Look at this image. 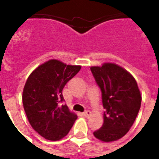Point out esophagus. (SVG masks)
I'll return each mask as SVG.
<instances>
[{"label": "esophagus", "instance_id": "obj_1", "mask_svg": "<svg viewBox=\"0 0 159 159\" xmlns=\"http://www.w3.org/2000/svg\"><path fill=\"white\" fill-rule=\"evenodd\" d=\"M83 115L84 116V117H89L91 116V111H85V112H83Z\"/></svg>", "mask_w": 159, "mask_h": 159}]
</instances>
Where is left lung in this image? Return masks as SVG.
I'll return each mask as SVG.
<instances>
[{"label": "left lung", "instance_id": "obj_1", "mask_svg": "<svg viewBox=\"0 0 159 159\" xmlns=\"http://www.w3.org/2000/svg\"><path fill=\"white\" fill-rule=\"evenodd\" d=\"M91 71L102 93L107 111L104 123L93 135L103 142H111L124 136L133 125L140 111L141 94L134 77L114 63L91 66Z\"/></svg>", "mask_w": 159, "mask_h": 159}]
</instances>
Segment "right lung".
Here are the masks:
<instances>
[{
    "label": "right lung",
    "instance_id": "add662e5",
    "mask_svg": "<svg viewBox=\"0 0 159 159\" xmlns=\"http://www.w3.org/2000/svg\"><path fill=\"white\" fill-rule=\"evenodd\" d=\"M58 59L46 61L30 73L23 90V106L33 129L47 140H59L67 135L77 118L64 100L62 90L81 70Z\"/></svg>",
    "mask_w": 159,
    "mask_h": 159
}]
</instances>
